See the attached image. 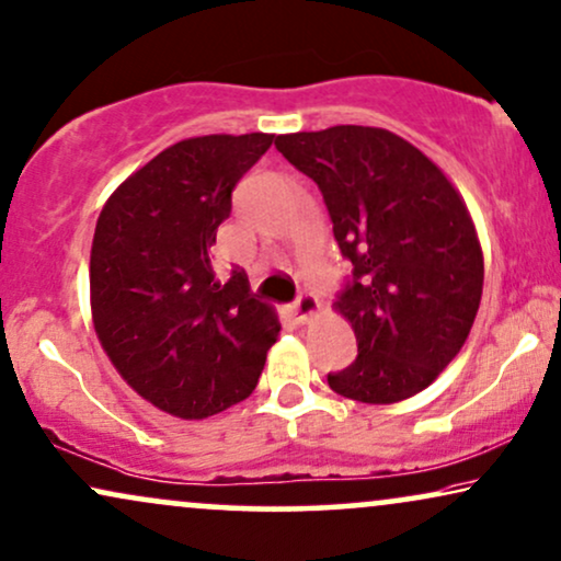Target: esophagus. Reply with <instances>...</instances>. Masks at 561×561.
Masks as SVG:
<instances>
[{
	"label": "esophagus",
	"instance_id": "1",
	"mask_svg": "<svg viewBox=\"0 0 561 561\" xmlns=\"http://www.w3.org/2000/svg\"><path fill=\"white\" fill-rule=\"evenodd\" d=\"M319 311V298L314 294H301L294 304V317L298 324L311 322V317H317Z\"/></svg>",
	"mask_w": 561,
	"mask_h": 561
}]
</instances>
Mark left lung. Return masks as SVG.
Masks as SVG:
<instances>
[{
  "label": "left lung",
  "mask_w": 561,
  "mask_h": 561,
  "mask_svg": "<svg viewBox=\"0 0 561 561\" xmlns=\"http://www.w3.org/2000/svg\"><path fill=\"white\" fill-rule=\"evenodd\" d=\"M317 183L353 275L334 309L353 324L358 358L327 374L355 402L394 404L438 378L467 343L482 301L474 221L448 178L387 128L332 126L275 138Z\"/></svg>",
  "instance_id": "1"
}]
</instances>
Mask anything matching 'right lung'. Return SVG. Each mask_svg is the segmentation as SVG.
Here are the masks:
<instances>
[{"label":"right lung","mask_w":561,"mask_h":561,"mask_svg":"<svg viewBox=\"0 0 561 561\" xmlns=\"http://www.w3.org/2000/svg\"><path fill=\"white\" fill-rule=\"evenodd\" d=\"M273 138L172 144L107 198L94 227V332L130 389L174 417L203 420L250 397L280 332L244 271L227 278L210 263L231 193Z\"/></svg>","instance_id":"obj_1"}]
</instances>
